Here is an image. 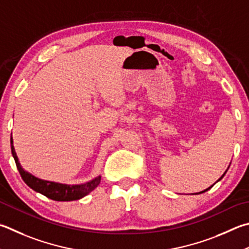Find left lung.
Returning a JSON list of instances; mask_svg holds the SVG:
<instances>
[{"label": "left lung", "mask_w": 249, "mask_h": 249, "mask_svg": "<svg viewBox=\"0 0 249 249\" xmlns=\"http://www.w3.org/2000/svg\"><path fill=\"white\" fill-rule=\"evenodd\" d=\"M225 173H227V171H225V172H224V174H223V175H222V176H221V178H219V179H218V180H216V182H219V180H220V179H221V178H223V176H224V175H225ZM214 184H215V183H214ZM214 184H213V185H214ZM213 185H212V186H213ZM212 186H210V187H208V188H207V189H205V191H202V192H199V193H196V194H201V193H205V192H207V191H208V189H210V188H211V187H212Z\"/></svg>", "instance_id": "1"}]
</instances>
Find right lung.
<instances>
[{"mask_svg": "<svg viewBox=\"0 0 249 249\" xmlns=\"http://www.w3.org/2000/svg\"><path fill=\"white\" fill-rule=\"evenodd\" d=\"M11 149H12V155L14 157L16 166L18 171H19V174L21 176L22 180H24V182L28 185L31 189H34L35 192L42 194V195L50 198V199L52 200H56V201L78 200L80 198L88 195L90 192H92L101 182L100 175L97 176L96 178L89 180V182H86L84 184H79V185H67V184H61V183H55V182H50V180L40 179L21 168V165L19 163V161H18V158L15 152L12 137H11Z\"/></svg>", "mask_w": 249, "mask_h": 249, "instance_id": "obj_1", "label": "right lung"}]
</instances>
